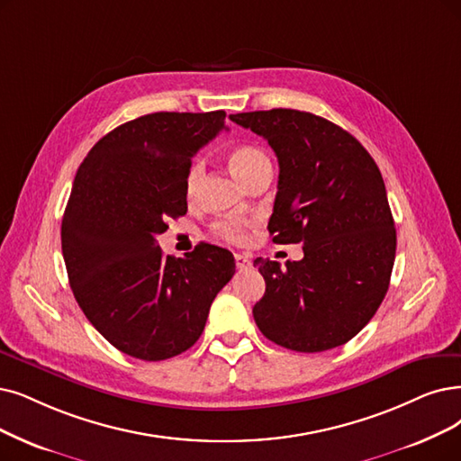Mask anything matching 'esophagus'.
<instances>
[{"mask_svg": "<svg viewBox=\"0 0 461 461\" xmlns=\"http://www.w3.org/2000/svg\"><path fill=\"white\" fill-rule=\"evenodd\" d=\"M234 261H236V267L238 268H246L251 265V259L246 255V253H236L234 255Z\"/></svg>", "mask_w": 461, "mask_h": 461, "instance_id": "esophagus-1", "label": "esophagus"}]
</instances>
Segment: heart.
Wrapping results in <instances>:
<instances>
[{
  "instance_id": "b5f03b06",
  "label": "heart",
  "mask_w": 461,
  "mask_h": 461,
  "mask_svg": "<svg viewBox=\"0 0 461 461\" xmlns=\"http://www.w3.org/2000/svg\"><path fill=\"white\" fill-rule=\"evenodd\" d=\"M229 167L230 170L236 174V177L240 179L244 185L246 183L259 174L263 168L270 167V160L268 157L261 151L257 149V147L251 145H240V147H234V149L229 153ZM202 176H204V167H202L200 162L191 164V168L185 176V194L189 198H193L200 187V181ZM248 223L246 221H238V219H223V221H215L212 230L215 236L223 238L227 242H240L244 240V234H246Z\"/></svg>"
}]
</instances>
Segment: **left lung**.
<instances>
[{"instance_id": "8db88e82", "label": "left lung", "mask_w": 461, "mask_h": 461, "mask_svg": "<svg viewBox=\"0 0 461 461\" xmlns=\"http://www.w3.org/2000/svg\"><path fill=\"white\" fill-rule=\"evenodd\" d=\"M263 136L280 176L268 232L303 242L301 261L257 257L267 289L253 306L261 333L287 349L325 352L371 321L390 287L395 223L373 157L344 128L297 109L230 115Z\"/></svg>"}]
</instances>
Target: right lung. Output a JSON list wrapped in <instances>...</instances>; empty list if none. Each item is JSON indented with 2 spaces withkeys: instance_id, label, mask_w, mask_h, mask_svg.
<instances>
[{
  "instance_id": "obj_1",
  "label": "right lung",
  "mask_w": 461,
  "mask_h": 461,
  "mask_svg": "<svg viewBox=\"0 0 461 461\" xmlns=\"http://www.w3.org/2000/svg\"><path fill=\"white\" fill-rule=\"evenodd\" d=\"M225 112H160L105 134L77 170L62 217V253L76 301L122 354L162 361L204 330L234 257L212 244L167 257L157 234L187 213L185 176L202 145L225 128Z\"/></svg>"
}]
</instances>
